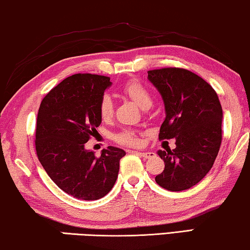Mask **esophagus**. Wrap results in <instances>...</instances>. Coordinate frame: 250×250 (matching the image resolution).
Here are the masks:
<instances>
[{"label": "esophagus", "mask_w": 250, "mask_h": 250, "mask_svg": "<svg viewBox=\"0 0 250 250\" xmlns=\"http://www.w3.org/2000/svg\"><path fill=\"white\" fill-rule=\"evenodd\" d=\"M136 153L138 154V156H140L141 158H145V159H149V158H153L154 156H156L154 152H151V151H146V152L136 151Z\"/></svg>", "instance_id": "34e87169"}]
</instances>
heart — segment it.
Returning <instances> with one entry per match:
<instances>
[{
    "label": "heart",
    "instance_id": "obj_1",
    "mask_svg": "<svg viewBox=\"0 0 250 250\" xmlns=\"http://www.w3.org/2000/svg\"><path fill=\"white\" fill-rule=\"evenodd\" d=\"M124 93L128 96L130 99L136 102V104L142 109H148L152 104V98L149 90L140 83L139 81H130L124 85ZM113 112V104L111 98L108 94L102 96L100 102H99V113L102 119H109L112 116ZM116 140L120 144L128 146H137L140 144L139 138L137 133L132 130H125L116 136Z\"/></svg>",
    "mask_w": 250,
    "mask_h": 250
}]
</instances>
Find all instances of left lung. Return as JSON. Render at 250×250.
I'll use <instances>...</instances> for the list:
<instances>
[{
    "instance_id": "obj_1",
    "label": "left lung",
    "mask_w": 250,
    "mask_h": 250,
    "mask_svg": "<svg viewBox=\"0 0 250 250\" xmlns=\"http://www.w3.org/2000/svg\"><path fill=\"white\" fill-rule=\"evenodd\" d=\"M165 104L159 139H176V148L159 150L165 169L156 182L170 191L193 187L211 169L221 144L223 109L216 91L191 71H148Z\"/></svg>"
}]
</instances>
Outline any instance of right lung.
<instances>
[{
  "mask_svg": "<svg viewBox=\"0 0 250 250\" xmlns=\"http://www.w3.org/2000/svg\"><path fill=\"white\" fill-rule=\"evenodd\" d=\"M112 84L104 75L78 73L43 99L38 112L35 149L42 167L63 191L82 200L104 197L116 184L125 150L108 146L97 158L84 144L101 124L99 102Z\"/></svg>",
  "mask_w": 250,
  "mask_h": 250,
  "instance_id": "right-lung-1",
  "label": "right lung"
}]
</instances>
